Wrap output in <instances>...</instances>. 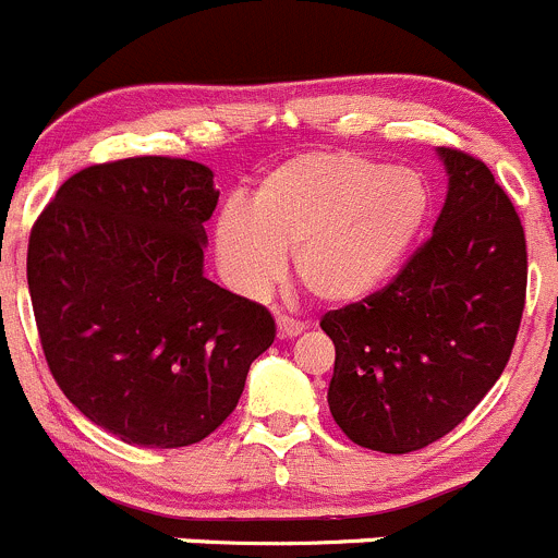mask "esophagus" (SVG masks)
Instances as JSON below:
<instances>
[{
  "instance_id": "obj_1",
  "label": "esophagus",
  "mask_w": 558,
  "mask_h": 558,
  "mask_svg": "<svg viewBox=\"0 0 558 558\" xmlns=\"http://www.w3.org/2000/svg\"><path fill=\"white\" fill-rule=\"evenodd\" d=\"M303 330H306V325H303L301 319H292V317H279L277 319L279 339H295V336H301Z\"/></svg>"
}]
</instances>
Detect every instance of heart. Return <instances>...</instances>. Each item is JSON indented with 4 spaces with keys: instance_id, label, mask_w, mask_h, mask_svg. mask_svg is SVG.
<instances>
[{
    "instance_id": "1",
    "label": "heart",
    "mask_w": 558,
    "mask_h": 558,
    "mask_svg": "<svg viewBox=\"0 0 558 558\" xmlns=\"http://www.w3.org/2000/svg\"><path fill=\"white\" fill-rule=\"evenodd\" d=\"M432 211L426 179L355 151H306L260 179L250 208L228 203L214 246L230 284L266 295L292 252L314 298L352 303L399 271Z\"/></svg>"
}]
</instances>
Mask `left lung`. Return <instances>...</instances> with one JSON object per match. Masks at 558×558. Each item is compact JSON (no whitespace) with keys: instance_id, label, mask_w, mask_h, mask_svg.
<instances>
[{"instance_id":"1","label":"left lung","mask_w":558,"mask_h":558,"mask_svg":"<svg viewBox=\"0 0 558 558\" xmlns=\"http://www.w3.org/2000/svg\"><path fill=\"white\" fill-rule=\"evenodd\" d=\"M448 197L434 233L383 290L333 308L330 415L355 445L412 453L453 432L510 361L526 239L488 165L437 148Z\"/></svg>"}]
</instances>
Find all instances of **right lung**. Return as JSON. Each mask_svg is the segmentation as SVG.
I'll return each mask as SVG.
<instances>
[{"label":"right lung","instance_id":"1","mask_svg":"<svg viewBox=\"0 0 558 558\" xmlns=\"http://www.w3.org/2000/svg\"><path fill=\"white\" fill-rule=\"evenodd\" d=\"M217 201L206 165L130 157L70 175L32 228L48 368L126 445L186 448L217 432L277 336L266 306L203 277Z\"/></svg>","mask_w":558,"mask_h":558}]
</instances>
